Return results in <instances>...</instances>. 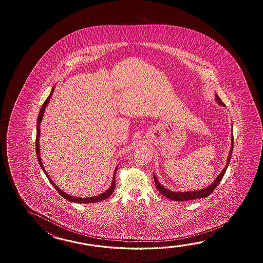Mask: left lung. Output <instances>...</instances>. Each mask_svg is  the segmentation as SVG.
<instances>
[{"label":"left lung","mask_w":263,"mask_h":263,"mask_svg":"<svg viewBox=\"0 0 263 263\" xmlns=\"http://www.w3.org/2000/svg\"><path fill=\"white\" fill-rule=\"evenodd\" d=\"M215 100L218 102L220 105L222 106H226L223 103V101L220 100L218 96L215 95ZM232 151H233V135L231 137V148L229 151V157H228V162L226 164V166L223 169V171L219 174L218 177L213 180L212 184L209 185L206 188H203L201 190L198 191H189V192H173V191L168 190L166 188H164L163 186L160 184V182L158 181V179L156 176L153 174L154 176V181H155V185H156L157 189L162 194V196H166L169 199L171 200H175V201H188V200H193V199H196V198H204L210 196L213 193L214 189L217 187V185L220 183L221 179H223V175L227 171V168L229 166V161L231 158V154H232Z\"/></svg>","instance_id":"1"}]
</instances>
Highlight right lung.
<instances>
[{"label":"right lung","instance_id":"obj_1","mask_svg":"<svg viewBox=\"0 0 263 263\" xmlns=\"http://www.w3.org/2000/svg\"><path fill=\"white\" fill-rule=\"evenodd\" d=\"M53 91H54V86L52 87V89L50 91V94L49 95V97L47 98V100L45 101L44 103H43V105L41 107V109H40V114H39V118H37V124H36V139H35V151H36V156H37V160H39V162H40V165L41 166V169L44 171V173L46 174V176H47V178L49 179L50 180V183L51 185L55 188L56 191L61 195L64 198H66L67 200L68 201L75 202V203H96V202L101 201V200H104V199H106L107 197H109V196H111L112 194V192L115 190V187H116V173H117V169H118V166L116 167V170H115V173H114V178H112V185L110 186V188L106 191V192H104V193H102L101 195H99V196H91V197H76V196H69V195H67L65 192H63L61 189H59L57 186H56L55 183L50 179V176L48 175V173L46 172V170H45L44 166H43V164H42V162H41V159H40V123H41V121H42V118H43V115H44L45 112V108L46 106L48 105V103L50 102V97L52 95V93H53Z\"/></svg>","mask_w":263,"mask_h":263}]
</instances>
